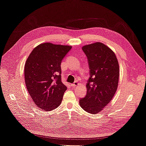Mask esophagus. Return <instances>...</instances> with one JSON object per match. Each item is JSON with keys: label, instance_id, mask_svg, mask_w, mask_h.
Returning a JSON list of instances; mask_svg holds the SVG:
<instances>
[{"label": "esophagus", "instance_id": "34e87169", "mask_svg": "<svg viewBox=\"0 0 146 146\" xmlns=\"http://www.w3.org/2000/svg\"><path fill=\"white\" fill-rule=\"evenodd\" d=\"M78 85H79V83H78L77 82H75L74 83L71 84V86H72L73 88H76V87H77Z\"/></svg>", "mask_w": 146, "mask_h": 146}]
</instances>
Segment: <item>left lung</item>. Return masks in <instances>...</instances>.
<instances>
[{"label": "left lung", "mask_w": 146, "mask_h": 146, "mask_svg": "<svg viewBox=\"0 0 146 146\" xmlns=\"http://www.w3.org/2000/svg\"><path fill=\"white\" fill-rule=\"evenodd\" d=\"M82 50L87 56L90 77L86 96L79 103L86 111L96 114L111 100L117 90L119 64L113 50L103 43L84 46Z\"/></svg>", "instance_id": "obj_1"}]
</instances>
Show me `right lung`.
Returning <instances> with one entry per match:
<instances>
[{
	"mask_svg": "<svg viewBox=\"0 0 146 146\" xmlns=\"http://www.w3.org/2000/svg\"><path fill=\"white\" fill-rule=\"evenodd\" d=\"M71 48L43 43L34 48L26 61V87L35 104L43 111H51L61 103L67 87L61 82V63Z\"/></svg>",
	"mask_w": 146,
	"mask_h": 146,
	"instance_id": "1",
	"label": "right lung"
}]
</instances>
